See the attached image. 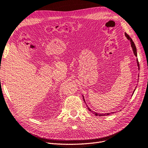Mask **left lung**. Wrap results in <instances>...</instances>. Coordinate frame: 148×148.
I'll return each mask as SVG.
<instances>
[{"label":"left lung","mask_w":148,"mask_h":148,"mask_svg":"<svg viewBox=\"0 0 148 148\" xmlns=\"http://www.w3.org/2000/svg\"><path fill=\"white\" fill-rule=\"evenodd\" d=\"M125 36H126V38H127V39H128L129 40H130V43H131V46H132V48L133 51H134V55H135V56L136 57H137V52H136V46H135V44H134V41H132V39H131V38H130L129 35H128L126 34V33H125ZM136 62H137V65H138V68H139V63H138V59H136ZM134 91H135V90H134V92H133V94H134ZM83 98H84V102H85L84 96H83ZM87 107H88V106H87ZM88 110H89L90 112H91V110H90V109L88 107ZM92 112V113H93V114H95L96 116H98V115H99V116H106V115H109V114H110V113H105V114H103V113L98 114V113H96V112ZM113 113H114V112H113Z\"/></svg>","instance_id":"left-lung-1"}]
</instances>
